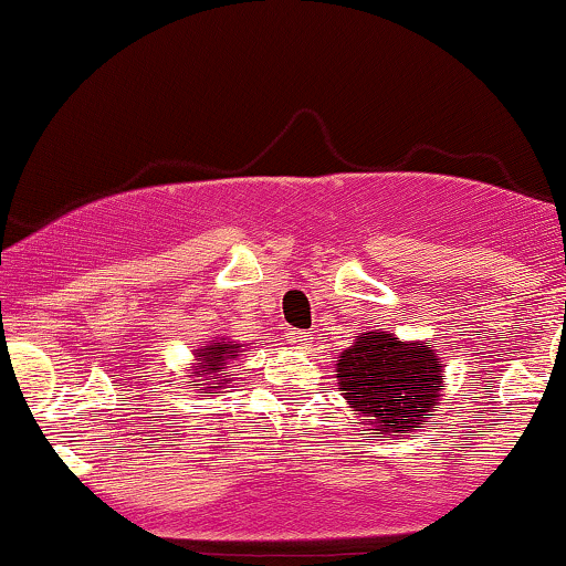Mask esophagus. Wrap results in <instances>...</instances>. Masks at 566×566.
Segmentation results:
<instances>
[{
	"instance_id": "obj_1",
	"label": "esophagus",
	"mask_w": 566,
	"mask_h": 566,
	"mask_svg": "<svg viewBox=\"0 0 566 566\" xmlns=\"http://www.w3.org/2000/svg\"><path fill=\"white\" fill-rule=\"evenodd\" d=\"M310 338L312 334H307V331H289V344H294L296 349H307Z\"/></svg>"
}]
</instances>
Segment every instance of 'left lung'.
<instances>
[{"mask_svg": "<svg viewBox=\"0 0 566 566\" xmlns=\"http://www.w3.org/2000/svg\"><path fill=\"white\" fill-rule=\"evenodd\" d=\"M442 360L431 344L400 342L389 331L357 336L336 360L338 391L376 434L410 437L442 397Z\"/></svg>", "mask_w": 566, "mask_h": 566, "instance_id": "obj_1", "label": "left lung"}]
</instances>
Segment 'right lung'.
<instances>
[{"instance_id":"obj_1","label":"right lung","mask_w":566,"mask_h":566,"mask_svg":"<svg viewBox=\"0 0 566 566\" xmlns=\"http://www.w3.org/2000/svg\"><path fill=\"white\" fill-rule=\"evenodd\" d=\"M238 352H241V344L230 342V338H219V342H211V344H206V347L196 349L198 363H196V368H192L196 378L188 381L190 387L201 391V395H217L219 391L217 384H228L222 368L224 365H230V360H235Z\"/></svg>"}]
</instances>
